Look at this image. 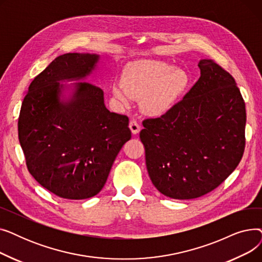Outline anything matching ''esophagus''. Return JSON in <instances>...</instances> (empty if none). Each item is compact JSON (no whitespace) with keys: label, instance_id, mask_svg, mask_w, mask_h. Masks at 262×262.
Returning <instances> with one entry per match:
<instances>
[{"label":"esophagus","instance_id":"34e87169","mask_svg":"<svg viewBox=\"0 0 262 262\" xmlns=\"http://www.w3.org/2000/svg\"><path fill=\"white\" fill-rule=\"evenodd\" d=\"M129 128H130V130H132V133L134 134V135H136V134H138L139 132H140V125H139V123L137 122V120H130V122H129Z\"/></svg>","mask_w":262,"mask_h":262}]
</instances>
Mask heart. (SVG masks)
Returning a JSON list of instances; mask_svg holds the SVG:
<instances>
[{
	"label": "heart",
	"mask_w": 262,
	"mask_h": 262,
	"mask_svg": "<svg viewBox=\"0 0 262 262\" xmlns=\"http://www.w3.org/2000/svg\"><path fill=\"white\" fill-rule=\"evenodd\" d=\"M188 86L189 77L183 70L158 60H137L124 69L122 81L114 85L113 94L123 105L132 99L141 100L145 114L160 116L180 101Z\"/></svg>",
	"instance_id": "heart-1"
}]
</instances>
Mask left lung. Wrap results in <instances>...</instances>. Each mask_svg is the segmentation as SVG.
Returning <instances> with one entry per match:
<instances>
[{
    "label": "left lung",
    "instance_id": "left-lung-1",
    "mask_svg": "<svg viewBox=\"0 0 262 262\" xmlns=\"http://www.w3.org/2000/svg\"><path fill=\"white\" fill-rule=\"evenodd\" d=\"M201 77L169 112L143 120L140 139L150 181L163 195L191 200L221 185L245 147V103L227 71L199 62Z\"/></svg>",
    "mask_w": 262,
    "mask_h": 262
}]
</instances>
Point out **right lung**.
Masks as SVG:
<instances>
[{"label": "right lung", "instance_id": "add662e5", "mask_svg": "<svg viewBox=\"0 0 262 262\" xmlns=\"http://www.w3.org/2000/svg\"><path fill=\"white\" fill-rule=\"evenodd\" d=\"M98 59L95 54L60 55L32 80L21 105L18 134L27 170L62 199L98 194L132 138L128 118L109 112L100 87L78 82L70 102L59 101L58 81L85 77Z\"/></svg>", "mask_w": 262, "mask_h": 262}]
</instances>
